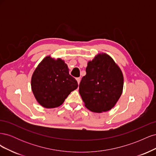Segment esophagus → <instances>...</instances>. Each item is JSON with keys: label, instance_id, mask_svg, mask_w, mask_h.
Returning a JSON list of instances; mask_svg holds the SVG:
<instances>
[{"label": "esophagus", "instance_id": "esophagus-1", "mask_svg": "<svg viewBox=\"0 0 156 156\" xmlns=\"http://www.w3.org/2000/svg\"><path fill=\"white\" fill-rule=\"evenodd\" d=\"M76 80H77V81L78 84H79V83H80V81H81V78L77 77V78H76Z\"/></svg>", "mask_w": 156, "mask_h": 156}]
</instances>
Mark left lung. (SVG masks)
<instances>
[{
	"label": "left lung",
	"mask_w": 156,
	"mask_h": 156,
	"mask_svg": "<svg viewBox=\"0 0 156 156\" xmlns=\"http://www.w3.org/2000/svg\"><path fill=\"white\" fill-rule=\"evenodd\" d=\"M86 75L79 84V94L88 109L94 112L111 110L122 95L124 76L120 68L106 53L88 61Z\"/></svg>",
	"instance_id": "obj_1"
}]
</instances>
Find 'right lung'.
<instances>
[{
    "mask_svg": "<svg viewBox=\"0 0 156 156\" xmlns=\"http://www.w3.org/2000/svg\"><path fill=\"white\" fill-rule=\"evenodd\" d=\"M77 87V82L69 74L64 61L50 56L42 60L31 79V88L36 100L45 108L59 107Z\"/></svg>",
    "mask_w": 156,
    "mask_h": 156,
    "instance_id": "add662e5",
    "label": "right lung"
}]
</instances>
